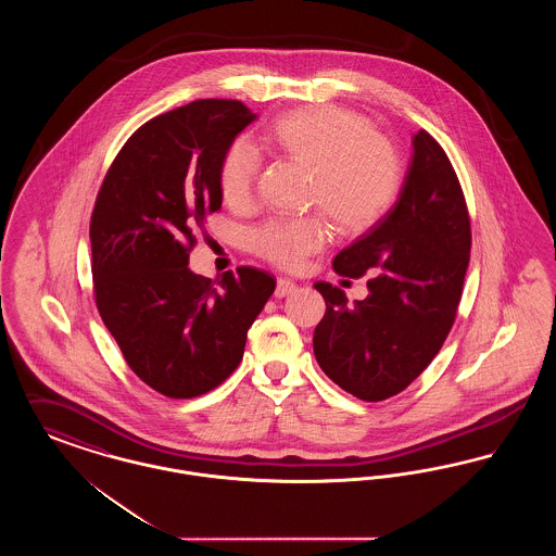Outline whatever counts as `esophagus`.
I'll use <instances>...</instances> for the list:
<instances>
[{
	"label": "esophagus",
	"mask_w": 556,
	"mask_h": 556,
	"mask_svg": "<svg viewBox=\"0 0 556 556\" xmlns=\"http://www.w3.org/2000/svg\"><path fill=\"white\" fill-rule=\"evenodd\" d=\"M298 290V286L288 279V277H279L277 279V288H275V295L277 298H286V295H290L293 291Z\"/></svg>",
	"instance_id": "1"
}]
</instances>
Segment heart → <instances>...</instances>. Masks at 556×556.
Returning a JSON list of instances; mask_svg holds the SVG:
<instances>
[{
	"instance_id": "obj_1",
	"label": "heart",
	"mask_w": 556,
	"mask_h": 556,
	"mask_svg": "<svg viewBox=\"0 0 556 556\" xmlns=\"http://www.w3.org/2000/svg\"><path fill=\"white\" fill-rule=\"evenodd\" d=\"M266 143L281 156L313 168L311 204L325 208L345 233H363L394 208L402 189L396 148L372 132L365 116L344 108L295 110L266 131ZM261 160L248 141H233L218 166L223 200L250 204ZM329 239L323 216L266 223L252 233V248L266 261L298 266Z\"/></svg>"
}]
</instances>
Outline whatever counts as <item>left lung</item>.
Returning a JSON list of instances; mask_svg holds the SVG:
<instances>
[{
  "instance_id": "obj_1",
  "label": "left lung",
  "mask_w": 556,
  "mask_h": 556,
  "mask_svg": "<svg viewBox=\"0 0 556 556\" xmlns=\"http://www.w3.org/2000/svg\"><path fill=\"white\" fill-rule=\"evenodd\" d=\"M471 252V223L442 146L421 131L394 208L336 258L338 275L367 270L369 295L348 304L318 281L327 311L315 329L318 367L365 402L396 396L433 361L448 336Z\"/></svg>"
}]
</instances>
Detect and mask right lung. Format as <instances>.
Listing matches in <instances>:
<instances>
[{
    "mask_svg": "<svg viewBox=\"0 0 556 556\" xmlns=\"http://www.w3.org/2000/svg\"><path fill=\"white\" fill-rule=\"evenodd\" d=\"M256 114L195 100L148 121L112 162L91 214L100 317L132 372L168 397L214 390L243 356L275 277L239 266L212 281L189 270L206 216L220 208L218 166Z\"/></svg>",
    "mask_w": 556,
    "mask_h": 556,
    "instance_id": "right-lung-1",
    "label": "right lung"
}]
</instances>
